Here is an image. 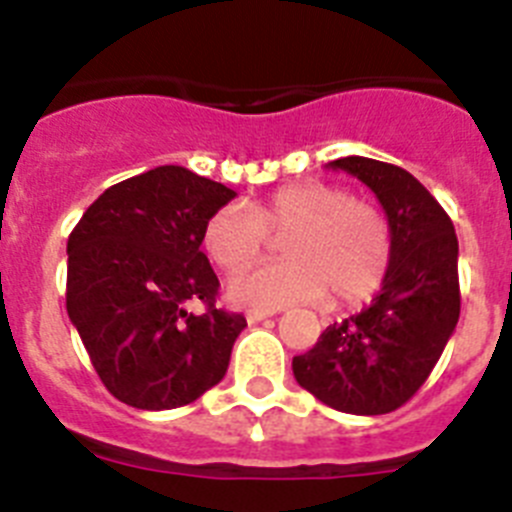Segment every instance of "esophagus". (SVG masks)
Instances as JSON below:
<instances>
[{
	"label": "esophagus",
	"instance_id": "esophagus-1",
	"mask_svg": "<svg viewBox=\"0 0 512 512\" xmlns=\"http://www.w3.org/2000/svg\"><path fill=\"white\" fill-rule=\"evenodd\" d=\"M274 312H277V310H259V307H256V310L246 312V320H248V323H259V320L271 318Z\"/></svg>",
	"mask_w": 512,
	"mask_h": 512
}]
</instances>
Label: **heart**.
Segmentation results:
<instances>
[{
    "instance_id": "1",
    "label": "heart",
    "mask_w": 512,
    "mask_h": 512,
    "mask_svg": "<svg viewBox=\"0 0 512 512\" xmlns=\"http://www.w3.org/2000/svg\"><path fill=\"white\" fill-rule=\"evenodd\" d=\"M282 232L284 261L230 279L235 305L274 310L323 300L328 292L333 305H361L390 271L392 225L382 207L315 179L284 184L246 210L220 207L207 217L202 246L217 269L238 271L266 251L269 235Z\"/></svg>"
}]
</instances>
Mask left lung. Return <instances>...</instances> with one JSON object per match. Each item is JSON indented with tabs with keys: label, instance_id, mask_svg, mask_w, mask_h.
Wrapping results in <instances>:
<instances>
[{
	"label": "left lung",
	"instance_id": "8db88e82",
	"mask_svg": "<svg viewBox=\"0 0 512 512\" xmlns=\"http://www.w3.org/2000/svg\"><path fill=\"white\" fill-rule=\"evenodd\" d=\"M328 166L377 194L392 225V264L377 297L328 325L292 372L328 408L384 415L423 387L459 323V241L436 197L400 166L364 156Z\"/></svg>",
	"mask_w": 512,
	"mask_h": 512
}]
</instances>
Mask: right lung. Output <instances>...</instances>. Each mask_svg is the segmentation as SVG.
<instances>
[{
  "mask_svg": "<svg viewBox=\"0 0 512 512\" xmlns=\"http://www.w3.org/2000/svg\"><path fill=\"white\" fill-rule=\"evenodd\" d=\"M235 197L184 166L104 189L69 235L66 310L102 384L138 410L189 405L228 372L246 318L215 305L207 217ZM202 301L206 312H186Z\"/></svg>",
  "mask_w": 512,
  "mask_h": 512,
  "instance_id": "1",
  "label": "right lung"
}]
</instances>
